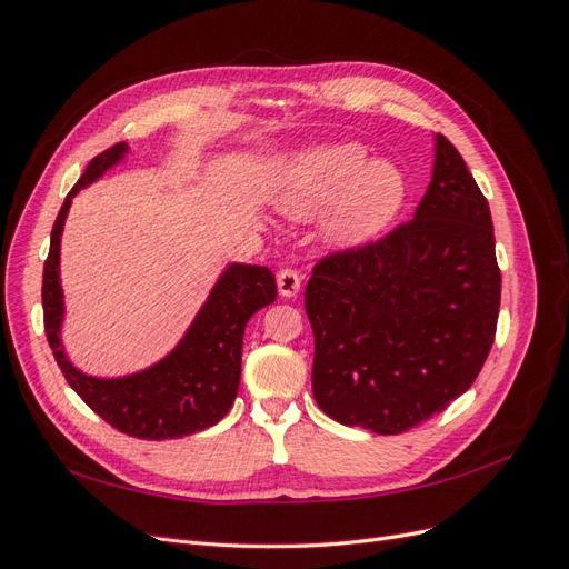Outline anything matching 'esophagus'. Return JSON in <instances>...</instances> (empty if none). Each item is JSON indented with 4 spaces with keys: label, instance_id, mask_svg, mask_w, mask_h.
Masks as SVG:
<instances>
[{
    "label": "esophagus",
    "instance_id": "1",
    "mask_svg": "<svg viewBox=\"0 0 569 569\" xmlns=\"http://www.w3.org/2000/svg\"><path fill=\"white\" fill-rule=\"evenodd\" d=\"M278 289H280V297L284 299L297 297L301 291V274L295 268H282L278 272Z\"/></svg>",
    "mask_w": 569,
    "mask_h": 569
}]
</instances>
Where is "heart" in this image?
I'll return each instance as SVG.
<instances>
[{
	"label": "heart",
	"instance_id": "obj_1",
	"mask_svg": "<svg viewBox=\"0 0 569 569\" xmlns=\"http://www.w3.org/2000/svg\"><path fill=\"white\" fill-rule=\"evenodd\" d=\"M368 160L356 142L308 149L287 161L270 184L280 211L306 218L325 209L322 234L337 249H356L380 237L406 201V180L389 161Z\"/></svg>",
	"mask_w": 569,
	"mask_h": 569
}]
</instances>
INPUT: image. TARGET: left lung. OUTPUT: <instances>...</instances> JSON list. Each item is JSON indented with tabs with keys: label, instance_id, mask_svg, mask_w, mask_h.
<instances>
[{
	"label": "left lung",
	"instance_id": "left-lung-1",
	"mask_svg": "<svg viewBox=\"0 0 569 569\" xmlns=\"http://www.w3.org/2000/svg\"><path fill=\"white\" fill-rule=\"evenodd\" d=\"M303 303L313 396L341 425L401 435L472 387L496 335L501 270L489 203L443 134L412 220L322 258Z\"/></svg>",
	"mask_w": 569,
	"mask_h": 569
}]
</instances>
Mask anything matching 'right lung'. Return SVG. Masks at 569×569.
Returning <instances> with one entry per match:
<instances>
[{"label": "right lung", "instance_id": "add662e5", "mask_svg": "<svg viewBox=\"0 0 569 569\" xmlns=\"http://www.w3.org/2000/svg\"><path fill=\"white\" fill-rule=\"evenodd\" d=\"M130 147L118 142L84 168L68 192L51 228L49 256L42 274L44 332L66 382L118 432L137 439H180L213 427L228 416L242 377V341L249 318L278 297L272 272L266 266L230 263L220 272L209 299L176 349L157 363L123 377H94L68 360L61 341V234L73 197L126 159Z\"/></svg>", "mask_w": 569, "mask_h": 569}]
</instances>
